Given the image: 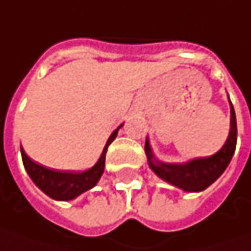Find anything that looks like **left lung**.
Listing matches in <instances>:
<instances>
[{
  "label": "left lung",
  "instance_id": "obj_1",
  "mask_svg": "<svg viewBox=\"0 0 251 251\" xmlns=\"http://www.w3.org/2000/svg\"><path fill=\"white\" fill-rule=\"evenodd\" d=\"M229 104H230V130H229V135L224 147L218 151L217 153L211 156H205V158L191 159L184 163H166V162H160L153 155L150 140L147 138L145 153H147L148 165L152 169V172L158 177L172 184L173 187L181 188L183 191H187V193H200L209 187L225 172L236 150V114H235L230 100H229Z\"/></svg>",
  "mask_w": 251,
  "mask_h": 251
}]
</instances>
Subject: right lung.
I'll list each match as a JSON object with an SVG mask.
<instances>
[{
    "mask_svg": "<svg viewBox=\"0 0 251 251\" xmlns=\"http://www.w3.org/2000/svg\"><path fill=\"white\" fill-rule=\"evenodd\" d=\"M121 127H123V124L111 132V135L103 148L100 158L91 169H88L85 172H58L54 169L46 168L43 165L34 162L33 159H30L26 155L24 148H21L25 169L34 184L50 198H53L55 201L75 200L82 193L95 187L98 184V181L100 180L103 170H104V160H106L107 148L117 137V132Z\"/></svg>",
    "mask_w": 251,
    "mask_h": 251,
    "instance_id": "add662e5",
    "label": "right lung"
}]
</instances>
